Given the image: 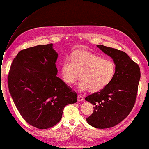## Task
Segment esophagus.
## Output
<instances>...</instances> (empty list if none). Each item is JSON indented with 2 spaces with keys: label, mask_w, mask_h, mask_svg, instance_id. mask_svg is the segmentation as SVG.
Returning <instances> with one entry per match:
<instances>
[{
  "label": "esophagus",
  "mask_w": 149,
  "mask_h": 149,
  "mask_svg": "<svg viewBox=\"0 0 149 149\" xmlns=\"http://www.w3.org/2000/svg\"><path fill=\"white\" fill-rule=\"evenodd\" d=\"M83 100H84V98H83V97L81 95H78V101L82 102L83 101Z\"/></svg>",
  "instance_id": "obj_1"
}]
</instances>
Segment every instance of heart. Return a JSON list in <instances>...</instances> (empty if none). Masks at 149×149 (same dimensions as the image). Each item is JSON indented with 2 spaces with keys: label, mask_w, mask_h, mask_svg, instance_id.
I'll list each match as a JSON object with an SVG mask.
<instances>
[{
  "label": "heart",
  "mask_w": 149,
  "mask_h": 149,
  "mask_svg": "<svg viewBox=\"0 0 149 149\" xmlns=\"http://www.w3.org/2000/svg\"><path fill=\"white\" fill-rule=\"evenodd\" d=\"M115 72L116 65L111 60L102 59L88 50L74 52L61 66V77L68 84L74 83L81 73L82 79L78 84L81 91H101L111 81Z\"/></svg>",
  "instance_id": "b5f03b06"
}]
</instances>
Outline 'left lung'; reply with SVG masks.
<instances>
[{
  "mask_svg": "<svg viewBox=\"0 0 149 149\" xmlns=\"http://www.w3.org/2000/svg\"><path fill=\"white\" fill-rule=\"evenodd\" d=\"M97 47L112 58L116 72L104 88L85 98L94 106L93 113L86 121L95 128L106 129L120 123L132 111L136 100L141 71L126 53L101 45Z\"/></svg>",
  "mask_w": 149,
  "mask_h": 149,
  "instance_id": "1",
  "label": "left lung"
}]
</instances>
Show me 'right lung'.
<instances>
[{
	"label": "right lung",
	"instance_id": "right-lung-1",
	"mask_svg": "<svg viewBox=\"0 0 149 149\" xmlns=\"http://www.w3.org/2000/svg\"><path fill=\"white\" fill-rule=\"evenodd\" d=\"M58 54L53 44L20 51L8 75L15 105L30 125L46 129L60 121L64 107L77 101V94L56 76Z\"/></svg>",
	"mask_w": 149,
	"mask_h": 149
}]
</instances>
